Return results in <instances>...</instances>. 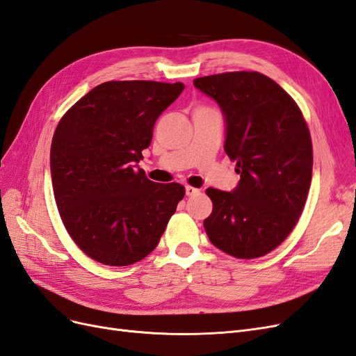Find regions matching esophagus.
<instances>
[{"instance_id": "1", "label": "esophagus", "mask_w": 356, "mask_h": 356, "mask_svg": "<svg viewBox=\"0 0 356 356\" xmlns=\"http://www.w3.org/2000/svg\"><path fill=\"white\" fill-rule=\"evenodd\" d=\"M199 193H200L199 188H195V187H191V186L186 187V195L187 196H196V195H199Z\"/></svg>"}]
</instances>
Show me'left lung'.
<instances>
[{"label": "left lung", "mask_w": 356, "mask_h": 356, "mask_svg": "<svg viewBox=\"0 0 356 356\" xmlns=\"http://www.w3.org/2000/svg\"><path fill=\"white\" fill-rule=\"evenodd\" d=\"M193 84L220 105L224 152L241 175L233 191L207 190L213 208L204 230L225 254L263 257L288 238L305 208L314 166L309 127L294 99L264 74L222 72Z\"/></svg>", "instance_id": "obj_1"}]
</instances>
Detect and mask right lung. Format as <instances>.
I'll use <instances>...</instances> for the list:
<instances>
[{"label": "right lung", "mask_w": 356, "mask_h": 356, "mask_svg": "<svg viewBox=\"0 0 356 356\" xmlns=\"http://www.w3.org/2000/svg\"><path fill=\"white\" fill-rule=\"evenodd\" d=\"M182 83L106 81L60 118L50 148L53 193L80 250L106 266L141 261L157 246L186 188L149 181L138 163Z\"/></svg>", "instance_id": "obj_1"}]
</instances>
